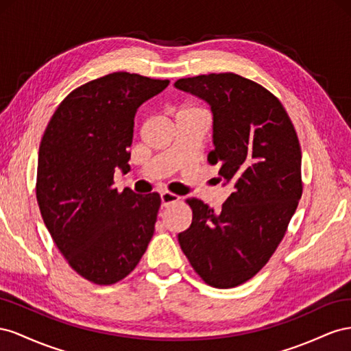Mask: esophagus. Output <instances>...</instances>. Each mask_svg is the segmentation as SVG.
Instances as JSON below:
<instances>
[{
    "mask_svg": "<svg viewBox=\"0 0 351 351\" xmlns=\"http://www.w3.org/2000/svg\"><path fill=\"white\" fill-rule=\"evenodd\" d=\"M160 197H162V206L163 207H167L169 204H173V203H178L179 199H181V197L176 195V194H172L169 191H165L160 194Z\"/></svg>",
    "mask_w": 351,
    "mask_h": 351,
    "instance_id": "esophagus-1",
    "label": "esophagus"
}]
</instances>
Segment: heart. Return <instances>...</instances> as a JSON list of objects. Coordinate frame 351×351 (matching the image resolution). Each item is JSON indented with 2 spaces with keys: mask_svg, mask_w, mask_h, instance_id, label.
Segmentation results:
<instances>
[{
  "mask_svg": "<svg viewBox=\"0 0 351 351\" xmlns=\"http://www.w3.org/2000/svg\"><path fill=\"white\" fill-rule=\"evenodd\" d=\"M198 112H203L202 108L197 107V106H193V104H185L182 106L181 108H179L178 114H182V113H198Z\"/></svg>",
  "mask_w": 351,
  "mask_h": 351,
  "instance_id": "obj_1",
  "label": "heart"
}]
</instances>
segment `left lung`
<instances>
[{
  "instance_id": "obj_1",
  "label": "left lung",
  "mask_w": 351,
  "mask_h": 351,
  "mask_svg": "<svg viewBox=\"0 0 351 351\" xmlns=\"http://www.w3.org/2000/svg\"><path fill=\"white\" fill-rule=\"evenodd\" d=\"M175 86L212 106L207 162L234 184L220 210L186 199L193 222L178 241L207 285L234 288L257 275L282 241L303 194L302 148L279 98L252 79L210 73Z\"/></svg>"
}]
</instances>
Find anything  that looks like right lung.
<instances>
[{"instance_id":"add662e5","label":"right lung","mask_w":351,"mask_h":351,"mask_svg":"<svg viewBox=\"0 0 351 351\" xmlns=\"http://www.w3.org/2000/svg\"><path fill=\"white\" fill-rule=\"evenodd\" d=\"M167 85L128 72L89 81L58 104L41 139V216L69 266L93 284L122 281L153 238L162 198L117 191L113 178L129 170L136 108Z\"/></svg>"}]
</instances>
